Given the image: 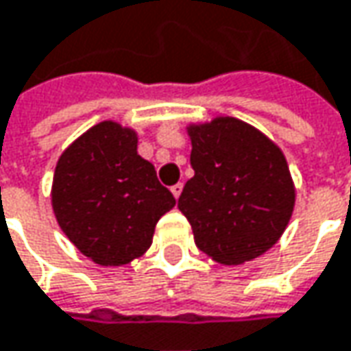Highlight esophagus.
<instances>
[{"instance_id": "1", "label": "esophagus", "mask_w": 351, "mask_h": 351, "mask_svg": "<svg viewBox=\"0 0 351 351\" xmlns=\"http://www.w3.org/2000/svg\"><path fill=\"white\" fill-rule=\"evenodd\" d=\"M171 193L175 195V198H178L180 193H182V182H176L175 186H171Z\"/></svg>"}]
</instances>
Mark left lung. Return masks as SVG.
I'll list each match as a JSON object with an SVG mask.
<instances>
[{
	"instance_id": "left-lung-1",
	"label": "left lung",
	"mask_w": 351,
	"mask_h": 351,
	"mask_svg": "<svg viewBox=\"0 0 351 351\" xmlns=\"http://www.w3.org/2000/svg\"><path fill=\"white\" fill-rule=\"evenodd\" d=\"M195 176L178 208L196 246L220 264H244L272 248L286 230L296 191L278 147L252 125L217 117L189 127Z\"/></svg>"
}]
</instances>
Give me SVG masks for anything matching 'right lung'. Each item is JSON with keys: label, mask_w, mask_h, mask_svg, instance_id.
I'll list each match as a JSON object with an SVG mask.
<instances>
[{"label": "right lung", "mask_w": 351, "mask_h": 351, "mask_svg": "<svg viewBox=\"0 0 351 351\" xmlns=\"http://www.w3.org/2000/svg\"><path fill=\"white\" fill-rule=\"evenodd\" d=\"M51 204L81 254L101 266H123L147 252L158 218L176 200L136 153L133 129L103 121L59 156Z\"/></svg>", "instance_id": "1"}]
</instances>
